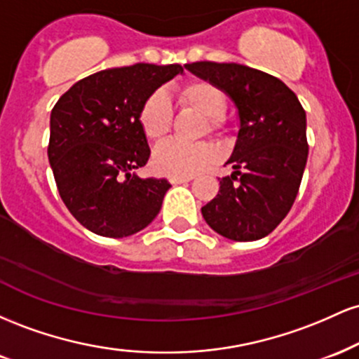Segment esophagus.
Masks as SVG:
<instances>
[{
  "mask_svg": "<svg viewBox=\"0 0 359 359\" xmlns=\"http://www.w3.org/2000/svg\"><path fill=\"white\" fill-rule=\"evenodd\" d=\"M170 184H174V185H177V184H185V182H189V180H192V177H170Z\"/></svg>",
  "mask_w": 359,
  "mask_h": 359,
  "instance_id": "obj_1",
  "label": "esophagus"
}]
</instances>
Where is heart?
I'll return each instance as SVG.
<instances>
[{"mask_svg":"<svg viewBox=\"0 0 359 359\" xmlns=\"http://www.w3.org/2000/svg\"><path fill=\"white\" fill-rule=\"evenodd\" d=\"M177 100L184 108L203 114L208 125L205 131L221 133L224 119L221 114L226 111V94L221 88L204 79L185 82L177 89ZM174 109L163 90H154L143 101L140 108L138 121L143 133L150 140H162L170 131ZM216 158V151L208 143H182L177 140L162 143L154 150L151 163L158 174L168 177H192L197 172L211 165Z\"/></svg>","mask_w":359,"mask_h":359,"instance_id":"obj_1","label":"heart"}]
</instances>
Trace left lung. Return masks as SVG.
<instances>
[{
    "mask_svg": "<svg viewBox=\"0 0 359 359\" xmlns=\"http://www.w3.org/2000/svg\"><path fill=\"white\" fill-rule=\"evenodd\" d=\"M185 67L231 97L240 131L229 160L233 174L204 205L203 217L221 236L257 241L290 211L307 163L306 111L294 90L270 74L241 64L194 62Z\"/></svg>",
    "mask_w": 359,
    "mask_h": 359,
    "instance_id": "obj_1",
    "label": "left lung"
}]
</instances>
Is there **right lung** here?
I'll use <instances>...</instances> for the list:
<instances>
[{"label": "right lung", "mask_w": 359, "mask_h": 359, "mask_svg": "<svg viewBox=\"0 0 359 359\" xmlns=\"http://www.w3.org/2000/svg\"><path fill=\"white\" fill-rule=\"evenodd\" d=\"M182 72L179 64L106 69L53 106L48 162L62 201L89 231L131 236L160 212L170 184L135 174L150 158L138 114L154 90Z\"/></svg>", "instance_id": "right-lung-1"}]
</instances>
